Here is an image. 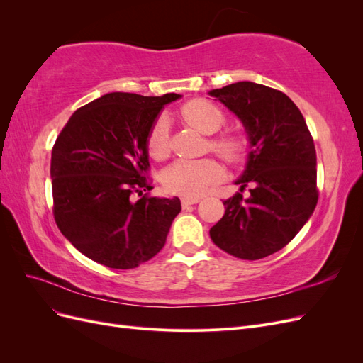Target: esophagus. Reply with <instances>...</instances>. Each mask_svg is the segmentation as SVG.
Returning <instances> with one entry per match:
<instances>
[{"mask_svg":"<svg viewBox=\"0 0 363 363\" xmlns=\"http://www.w3.org/2000/svg\"><path fill=\"white\" fill-rule=\"evenodd\" d=\"M199 201H200V199H189V196H184V199H182V206L188 207V206L196 204Z\"/></svg>","mask_w":363,"mask_h":363,"instance_id":"obj_1","label":"esophagus"}]
</instances>
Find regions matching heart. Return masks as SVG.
Here are the masks:
<instances>
[{
	"label": "heart",
	"mask_w": 363,
	"mask_h": 363,
	"mask_svg": "<svg viewBox=\"0 0 363 363\" xmlns=\"http://www.w3.org/2000/svg\"><path fill=\"white\" fill-rule=\"evenodd\" d=\"M183 118L204 135H213L225 124V115L215 103L196 98L184 104ZM171 123L167 115H160L151 125L147 138V150L151 157L164 159L171 151ZM211 147L230 163L247 159L248 140L238 133H227L211 140ZM225 177L223 164L216 159L175 160L162 172L163 188L171 194L196 199Z\"/></svg>",
	"instance_id": "1"
}]
</instances>
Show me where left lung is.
<instances>
[{
	"label": "left lung",
	"mask_w": 363,
	"mask_h": 363,
	"mask_svg": "<svg viewBox=\"0 0 363 363\" xmlns=\"http://www.w3.org/2000/svg\"><path fill=\"white\" fill-rule=\"evenodd\" d=\"M247 130L251 150L240 191L224 201L225 213L211 228L213 244L244 260L263 259L286 247L318 203L316 152L300 108L272 87L238 82L208 92Z\"/></svg>",
	"instance_id": "1"
}]
</instances>
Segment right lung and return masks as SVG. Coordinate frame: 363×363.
I'll return each mask as SVG.
<instances>
[{"instance_id":"right-lung-1","label":"right lung","mask_w":363,"mask_h":363,"mask_svg":"<svg viewBox=\"0 0 363 363\" xmlns=\"http://www.w3.org/2000/svg\"><path fill=\"white\" fill-rule=\"evenodd\" d=\"M180 96L106 94L77 108L57 136L51 152L54 219L91 260L131 269L167 242L182 204L177 196H150L147 138L162 107Z\"/></svg>"}]
</instances>
